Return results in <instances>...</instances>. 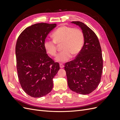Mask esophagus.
Listing matches in <instances>:
<instances>
[{
  "mask_svg": "<svg viewBox=\"0 0 120 120\" xmlns=\"http://www.w3.org/2000/svg\"><path fill=\"white\" fill-rule=\"evenodd\" d=\"M60 68H63L64 67V65L63 64H60Z\"/></svg>",
  "mask_w": 120,
  "mask_h": 120,
  "instance_id": "34e87169",
  "label": "esophagus"
}]
</instances>
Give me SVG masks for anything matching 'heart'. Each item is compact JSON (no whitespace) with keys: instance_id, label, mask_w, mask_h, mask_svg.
<instances>
[{"instance_id":"obj_1","label":"heart","mask_w":120,"mask_h":120,"mask_svg":"<svg viewBox=\"0 0 120 120\" xmlns=\"http://www.w3.org/2000/svg\"><path fill=\"white\" fill-rule=\"evenodd\" d=\"M52 35L53 40H45L43 45L47 53L51 56H55L57 45L62 44L61 49L63 50L55 59L57 62H66L72 55L75 56L80 52L84 42V36L81 30L63 26L58 28Z\"/></svg>"}]
</instances>
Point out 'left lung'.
Segmentation results:
<instances>
[{
	"mask_svg": "<svg viewBox=\"0 0 120 120\" xmlns=\"http://www.w3.org/2000/svg\"><path fill=\"white\" fill-rule=\"evenodd\" d=\"M72 23L81 27L84 36V44L75 59L65 64L68 84L75 93L87 95L99 85L103 71V60L100 43L91 29L80 21Z\"/></svg>",
	"mask_w": 120,
	"mask_h": 120,
	"instance_id": "obj_1",
	"label": "left lung"
}]
</instances>
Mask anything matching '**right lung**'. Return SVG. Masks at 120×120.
Listing matches in <instances>:
<instances>
[{
	"instance_id": "1",
	"label": "right lung",
	"mask_w": 120,
	"mask_h": 120,
	"mask_svg": "<svg viewBox=\"0 0 120 120\" xmlns=\"http://www.w3.org/2000/svg\"><path fill=\"white\" fill-rule=\"evenodd\" d=\"M56 24L38 23L26 28L17 38L15 46L18 78L28 95L41 98L51 92L54 76L60 70L46 53L43 43Z\"/></svg>"
}]
</instances>
